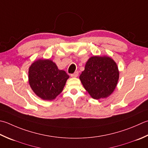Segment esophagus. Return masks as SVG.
Returning <instances> with one entry per match:
<instances>
[{
	"label": "esophagus",
	"instance_id": "esophagus-1",
	"mask_svg": "<svg viewBox=\"0 0 148 148\" xmlns=\"http://www.w3.org/2000/svg\"><path fill=\"white\" fill-rule=\"evenodd\" d=\"M78 74H79V73H78V72H75L74 74H71V76L72 77H76L78 76Z\"/></svg>",
	"mask_w": 148,
	"mask_h": 148
}]
</instances>
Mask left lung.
Wrapping results in <instances>:
<instances>
[{"label": "left lung", "instance_id": "obj_1", "mask_svg": "<svg viewBox=\"0 0 148 148\" xmlns=\"http://www.w3.org/2000/svg\"><path fill=\"white\" fill-rule=\"evenodd\" d=\"M119 72L111 58L93 56L86 62L79 79L92 98L108 97L116 87Z\"/></svg>", "mask_w": 148, "mask_h": 148}]
</instances>
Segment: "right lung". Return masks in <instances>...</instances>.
<instances>
[{"instance_id": "obj_1", "label": "right lung", "mask_w": 148, "mask_h": 148, "mask_svg": "<svg viewBox=\"0 0 148 148\" xmlns=\"http://www.w3.org/2000/svg\"><path fill=\"white\" fill-rule=\"evenodd\" d=\"M69 77L49 60L34 62L29 69V83L33 92L43 100H53L62 92Z\"/></svg>"}]
</instances>
